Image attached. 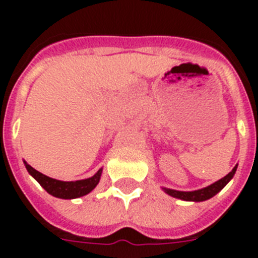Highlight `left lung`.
Returning a JSON list of instances; mask_svg holds the SVG:
<instances>
[{"label":"left lung","mask_w":258,"mask_h":258,"mask_svg":"<svg viewBox=\"0 0 258 258\" xmlns=\"http://www.w3.org/2000/svg\"><path fill=\"white\" fill-rule=\"evenodd\" d=\"M236 168L238 165H235L232 168L231 172L229 174H226L223 178L218 179L217 182H214V183L209 184L207 187L200 188V190H195V191H178V190H172V188H166V187H161L164 190V192L170 195V197L175 198V199H181L184 200V202H204V200H208L211 198H213L216 194L220 192L227 183L232 179L234 174L236 172Z\"/></svg>","instance_id":"left-lung-1"}]
</instances>
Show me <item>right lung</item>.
<instances>
[{"mask_svg": "<svg viewBox=\"0 0 258 258\" xmlns=\"http://www.w3.org/2000/svg\"><path fill=\"white\" fill-rule=\"evenodd\" d=\"M27 170L29 174L38 182V183L50 194L52 197L59 198V199H76V198H81L84 195H88L89 192H92L97 184L99 183L102 175V168L95 173L93 177L85 179H80V181H59L55 178H50L47 175L42 174L35 168H32L29 164L24 161Z\"/></svg>", "mask_w": 258, "mask_h": 258, "instance_id": "1", "label": "right lung"}]
</instances>
